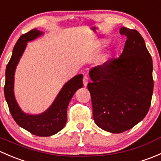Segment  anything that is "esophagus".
<instances>
[{
	"instance_id": "obj_1",
	"label": "esophagus",
	"mask_w": 161,
	"mask_h": 161,
	"mask_svg": "<svg viewBox=\"0 0 161 161\" xmlns=\"http://www.w3.org/2000/svg\"><path fill=\"white\" fill-rule=\"evenodd\" d=\"M83 85H84V86H87V85H88V82H89V78H88V76H86V75H85L83 77Z\"/></svg>"
}]
</instances>
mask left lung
<instances>
[{"label": "left lung", "instance_id": "left-lung-1", "mask_svg": "<svg viewBox=\"0 0 161 161\" xmlns=\"http://www.w3.org/2000/svg\"><path fill=\"white\" fill-rule=\"evenodd\" d=\"M122 53L90 69L88 90L92 116L103 130L121 133L134 127L150 109L153 91V61L138 31L125 27Z\"/></svg>", "mask_w": 161, "mask_h": 161}]
</instances>
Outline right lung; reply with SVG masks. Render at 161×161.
I'll use <instances>...</instances> for the list:
<instances>
[{
    "mask_svg": "<svg viewBox=\"0 0 161 161\" xmlns=\"http://www.w3.org/2000/svg\"><path fill=\"white\" fill-rule=\"evenodd\" d=\"M43 32L34 29L19 37L13 48L12 55L5 71L4 97L13 118L20 127L37 136H50L56 134L64 127L67 121V108L73 95L83 86L82 75L79 74L68 81L53 100L43 113L31 114L21 109L14 97V73L27 43L41 36Z\"/></svg>",
    "mask_w": 161,
    "mask_h": 161,
    "instance_id": "add662e5",
    "label": "right lung"
}]
</instances>
